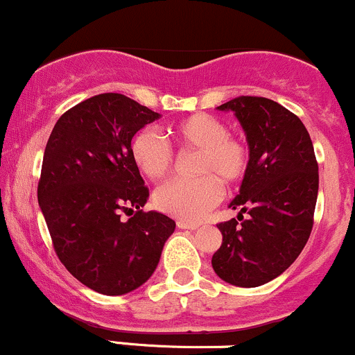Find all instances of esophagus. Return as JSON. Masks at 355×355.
Masks as SVG:
<instances>
[{"label":"esophagus","instance_id":"34e87169","mask_svg":"<svg viewBox=\"0 0 355 355\" xmlns=\"http://www.w3.org/2000/svg\"><path fill=\"white\" fill-rule=\"evenodd\" d=\"M178 228H182V230H198V228H200V225L184 222V220H179Z\"/></svg>","mask_w":355,"mask_h":355}]
</instances>
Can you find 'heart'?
I'll use <instances>...</instances> for the list:
<instances>
[{"mask_svg":"<svg viewBox=\"0 0 355 355\" xmlns=\"http://www.w3.org/2000/svg\"><path fill=\"white\" fill-rule=\"evenodd\" d=\"M173 135L181 148L200 150L196 173L205 176L173 179L159 186L154 203L161 211L178 218L198 222L222 200V184H237L249 167V148L239 137L228 133V127L218 116L196 113L178 121ZM132 161L148 179H161L174 162L173 148L154 130L144 128L133 137L130 146Z\"/></svg>","mask_w":355,"mask_h":355,"instance_id":"obj_1","label":"heart"}]
</instances>
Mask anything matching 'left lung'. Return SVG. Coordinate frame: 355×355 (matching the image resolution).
I'll return each mask as SVG.
<instances>
[{
    "mask_svg": "<svg viewBox=\"0 0 355 355\" xmlns=\"http://www.w3.org/2000/svg\"><path fill=\"white\" fill-rule=\"evenodd\" d=\"M245 132L249 167L230 201L239 220L220 223L223 240L213 270L225 283L255 288L284 272L310 239L318 196V164L303 121L279 103L239 96L223 103ZM250 213L243 220L242 212Z\"/></svg>",
    "mask_w": 355,
    "mask_h": 355,
    "instance_id": "left-lung-1",
    "label": "left lung"
}]
</instances>
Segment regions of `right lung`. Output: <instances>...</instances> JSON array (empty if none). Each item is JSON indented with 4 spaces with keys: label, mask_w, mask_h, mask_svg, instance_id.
<instances>
[{
    "label": "right lung",
    "mask_w": 355,
    "mask_h": 355,
    "mask_svg": "<svg viewBox=\"0 0 355 355\" xmlns=\"http://www.w3.org/2000/svg\"><path fill=\"white\" fill-rule=\"evenodd\" d=\"M161 115L118 93L72 106L44 152L39 205L57 257L93 291L127 295L154 274L176 222L142 211L148 200L132 139ZM137 209L127 223L119 213Z\"/></svg>",
    "instance_id": "add662e5"
}]
</instances>
